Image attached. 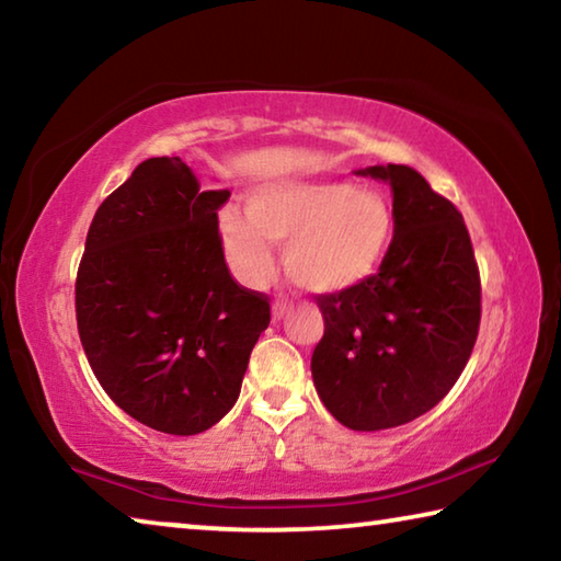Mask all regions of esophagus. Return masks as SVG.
I'll use <instances>...</instances> for the list:
<instances>
[{
	"label": "esophagus",
	"mask_w": 561,
	"mask_h": 561,
	"mask_svg": "<svg viewBox=\"0 0 561 561\" xmlns=\"http://www.w3.org/2000/svg\"><path fill=\"white\" fill-rule=\"evenodd\" d=\"M289 307H291V301L287 297H277V299H274V304H272V317L274 319H282L289 311Z\"/></svg>",
	"instance_id": "34e87169"
}]
</instances>
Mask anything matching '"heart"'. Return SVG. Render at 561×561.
Segmentation results:
<instances>
[{
    "label": "heart",
    "instance_id": "heart-1",
    "mask_svg": "<svg viewBox=\"0 0 561 561\" xmlns=\"http://www.w3.org/2000/svg\"><path fill=\"white\" fill-rule=\"evenodd\" d=\"M220 230L227 260L244 282L270 279L274 241L287 244L284 264L294 284L341 291L378 270L391 242L393 215L374 190L279 180L250 197V217L225 210Z\"/></svg>",
    "mask_w": 561,
    "mask_h": 561
}]
</instances>
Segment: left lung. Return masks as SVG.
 <instances>
[{"label": "left lung", "mask_w": 561, "mask_h": 561, "mask_svg": "<svg viewBox=\"0 0 561 561\" xmlns=\"http://www.w3.org/2000/svg\"><path fill=\"white\" fill-rule=\"evenodd\" d=\"M391 183L393 240L376 274L317 294L324 336L311 376L327 411L351 431H386L438 405L480 329V270L448 197L408 165L358 170Z\"/></svg>", "instance_id": "1"}]
</instances>
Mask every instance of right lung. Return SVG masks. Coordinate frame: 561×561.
<instances>
[{"label": "right lung", "instance_id": "add662e5", "mask_svg": "<svg viewBox=\"0 0 561 561\" xmlns=\"http://www.w3.org/2000/svg\"><path fill=\"white\" fill-rule=\"evenodd\" d=\"M180 158H148L101 203L76 274V324L93 376L138 423L195 435L234 405L270 327L267 294L227 270L217 210Z\"/></svg>", "mask_w": 561, "mask_h": 561}]
</instances>
